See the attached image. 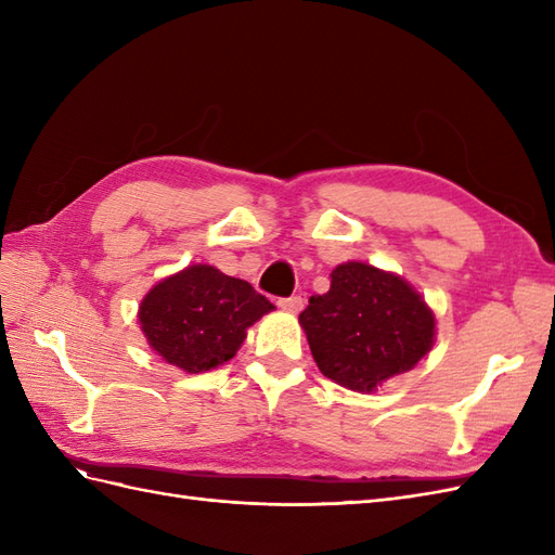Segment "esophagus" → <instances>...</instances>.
I'll list each match as a JSON object with an SVG mask.
<instances>
[{
	"label": "esophagus",
	"instance_id": "esophagus-1",
	"mask_svg": "<svg viewBox=\"0 0 555 555\" xmlns=\"http://www.w3.org/2000/svg\"><path fill=\"white\" fill-rule=\"evenodd\" d=\"M278 306L282 308V310H287V312H300L304 310V298L300 296H289V298H280L278 300Z\"/></svg>",
	"mask_w": 555,
	"mask_h": 555
}]
</instances>
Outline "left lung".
Segmentation results:
<instances>
[{
	"label": "left lung",
	"mask_w": 555,
	"mask_h": 555,
	"mask_svg": "<svg viewBox=\"0 0 555 555\" xmlns=\"http://www.w3.org/2000/svg\"><path fill=\"white\" fill-rule=\"evenodd\" d=\"M312 359L345 389L373 393L435 345V314L408 280L363 261L333 268L331 289L300 312Z\"/></svg>",
	"instance_id": "1"
}]
</instances>
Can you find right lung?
Wrapping results in <instances>:
<instances>
[{
    "label": "right lung",
    "instance_id": "1",
    "mask_svg": "<svg viewBox=\"0 0 555 555\" xmlns=\"http://www.w3.org/2000/svg\"><path fill=\"white\" fill-rule=\"evenodd\" d=\"M275 306L251 284L194 263L164 278L139 306L147 345L180 371L198 375L236 357L247 328Z\"/></svg>",
    "mask_w": 555,
    "mask_h": 555
}]
</instances>
